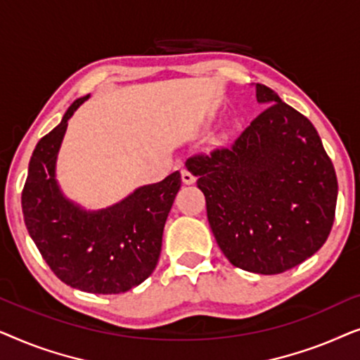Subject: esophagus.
Segmentation results:
<instances>
[{"instance_id":"1","label":"esophagus","mask_w":360,"mask_h":360,"mask_svg":"<svg viewBox=\"0 0 360 360\" xmlns=\"http://www.w3.org/2000/svg\"><path fill=\"white\" fill-rule=\"evenodd\" d=\"M181 180H184L185 185H193L196 179H195V175L191 174V172L184 169V170H181Z\"/></svg>"}]
</instances>
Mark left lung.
Masks as SVG:
<instances>
[{
	"instance_id": "1",
	"label": "left lung",
	"mask_w": 360,
	"mask_h": 360,
	"mask_svg": "<svg viewBox=\"0 0 360 360\" xmlns=\"http://www.w3.org/2000/svg\"><path fill=\"white\" fill-rule=\"evenodd\" d=\"M255 96L267 110L233 144L190 157L185 165L198 176L226 259L248 272L275 275L326 243L338 179L308 117L260 83Z\"/></svg>"
}]
</instances>
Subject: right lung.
I'll return each instance as SVG.
<instances>
[{
  "instance_id": "1",
  "label": "right lung",
  "mask_w": 360,
  "mask_h": 360,
  "mask_svg": "<svg viewBox=\"0 0 360 360\" xmlns=\"http://www.w3.org/2000/svg\"><path fill=\"white\" fill-rule=\"evenodd\" d=\"M88 98L73 101L60 124L37 142L22 190V213L29 236L63 283L88 293L116 295L154 272L181 176L174 172L98 211L68 200L56 179L57 155L68 120Z\"/></svg>"
}]
</instances>
